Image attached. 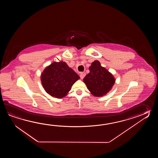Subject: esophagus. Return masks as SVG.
Wrapping results in <instances>:
<instances>
[{
    "instance_id": "1",
    "label": "esophagus",
    "mask_w": 158,
    "mask_h": 158,
    "mask_svg": "<svg viewBox=\"0 0 158 158\" xmlns=\"http://www.w3.org/2000/svg\"><path fill=\"white\" fill-rule=\"evenodd\" d=\"M85 75H86V73H85V72H81L80 74V76L81 78V79H83V78L85 77Z\"/></svg>"
}]
</instances>
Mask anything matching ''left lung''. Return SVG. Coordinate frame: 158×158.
<instances>
[{"label":"left lung","instance_id":"1","mask_svg":"<svg viewBox=\"0 0 158 158\" xmlns=\"http://www.w3.org/2000/svg\"><path fill=\"white\" fill-rule=\"evenodd\" d=\"M90 73L84 77V82L88 90L95 97L107 94L113 87L115 78L107 69L101 66L98 60L93 61L89 67Z\"/></svg>","mask_w":158,"mask_h":158}]
</instances>
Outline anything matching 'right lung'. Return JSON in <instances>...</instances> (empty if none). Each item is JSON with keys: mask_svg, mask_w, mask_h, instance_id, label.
Wrapping results in <instances>:
<instances>
[{"mask_svg": "<svg viewBox=\"0 0 158 158\" xmlns=\"http://www.w3.org/2000/svg\"><path fill=\"white\" fill-rule=\"evenodd\" d=\"M79 79V76L62 61L47 66L40 75L42 85L46 93L58 99L65 97Z\"/></svg>", "mask_w": 158, "mask_h": 158, "instance_id": "obj_1", "label": "right lung"}]
</instances>
